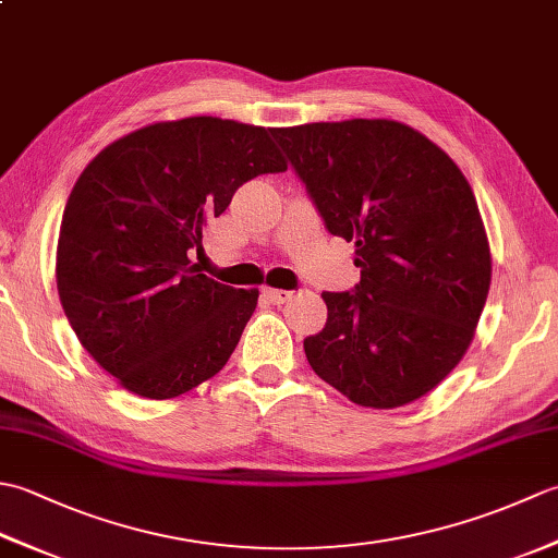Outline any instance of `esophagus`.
Wrapping results in <instances>:
<instances>
[{"instance_id":"1","label":"esophagus","mask_w":558,"mask_h":558,"mask_svg":"<svg viewBox=\"0 0 558 558\" xmlns=\"http://www.w3.org/2000/svg\"><path fill=\"white\" fill-rule=\"evenodd\" d=\"M264 298L268 300V302H272V304H286L290 298H292V292L290 290H276V288H264Z\"/></svg>"}]
</instances>
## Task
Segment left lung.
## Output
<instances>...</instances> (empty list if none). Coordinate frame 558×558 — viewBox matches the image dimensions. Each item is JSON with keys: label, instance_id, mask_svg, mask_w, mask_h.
Here are the masks:
<instances>
[{"label": "left lung", "instance_id": "8db88e82", "mask_svg": "<svg viewBox=\"0 0 558 558\" xmlns=\"http://www.w3.org/2000/svg\"><path fill=\"white\" fill-rule=\"evenodd\" d=\"M330 234L354 242V292H324L304 340L312 369L362 408L429 393L465 357L489 294L492 252L465 174L393 120L270 129Z\"/></svg>", "mask_w": 558, "mask_h": 558}]
</instances>
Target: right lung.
I'll return each mask as SVG.
<instances>
[{
  "instance_id": "right-lung-1",
  "label": "right lung",
  "mask_w": 558,
  "mask_h": 558,
  "mask_svg": "<svg viewBox=\"0 0 558 558\" xmlns=\"http://www.w3.org/2000/svg\"><path fill=\"white\" fill-rule=\"evenodd\" d=\"M268 132L220 117L148 124L102 148L71 189L59 302L83 350L132 393L182 396L240 342L258 290L222 286L189 254L244 182L288 170Z\"/></svg>"
}]
</instances>
